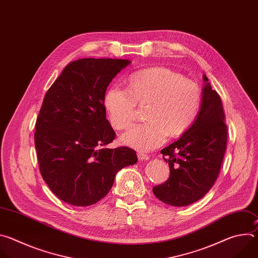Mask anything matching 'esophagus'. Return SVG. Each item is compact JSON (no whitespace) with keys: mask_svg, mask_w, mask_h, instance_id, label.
Segmentation results:
<instances>
[{"mask_svg":"<svg viewBox=\"0 0 258 258\" xmlns=\"http://www.w3.org/2000/svg\"><path fill=\"white\" fill-rule=\"evenodd\" d=\"M138 158L140 161H143V160H148L149 156L147 154H144V153H138Z\"/></svg>","mask_w":258,"mask_h":258,"instance_id":"34e87169","label":"esophagus"}]
</instances>
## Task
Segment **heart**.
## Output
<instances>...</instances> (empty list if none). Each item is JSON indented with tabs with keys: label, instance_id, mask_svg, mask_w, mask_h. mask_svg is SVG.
Returning <instances> with one entry per match:
<instances>
[{
	"label": "heart",
	"instance_id": "1",
	"mask_svg": "<svg viewBox=\"0 0 258 258\" xmlns=\"http://www.w3.org/2000/svg\"><path fill=\"white\" fill-rule=\"evenodd\" d=\"M137 104H148L147 122L136 124L124 133L122 144L141 151H151L169 138L186 134L196 122L201 106L199 86L165 67H151L134 72L127 91L112 87L104 97L109 121L115 130L128 127L137 116Z\"/></svg>",
	"mask_w": 258,
	"mask_h": 258
}]
</instances>
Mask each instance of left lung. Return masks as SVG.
I'll return each mask as SVG.
<instances>
[{
	"label": "left lung",
	"mask_w": 258,
	"mask_h": 258,
	"mask_svg": "<svg viewBox=\"0 0 258 258\" xmlns=\"http://www.w3.org/2000/svg\"><path fill=\"white\" fill-rule=\"evenodd\" d=\"M202 106L193 126L161 150L170 169L168 179L153 188L165 204L187 206L200 200L216 180L227 150L228 130L222 99L203 76Z\"/></svg>",
	"instance_id": "8db88e82"
}]
</instances>
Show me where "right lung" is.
Returning <instances> with one entry per match:
<instances>
[{
  "instance_id": "obj_1",
  "label": "right lung",
  "mask_w": 258,
  "mask_h": 258,
  "mask_svg": "<svg viewBox=\"0 0 258 258\" xmlns=\"http://www.w3.org/2000/svg\"><path fill=\"white\" fill-rule=\"evenodd\" d=\"M125 59L84 58L70 62L46 93L35 122L40 171L51 191L73 206L105 197L115 174L138 161L127 147L105 148L115 138L104 97Z\"/></svg>"
}]
</instances>
